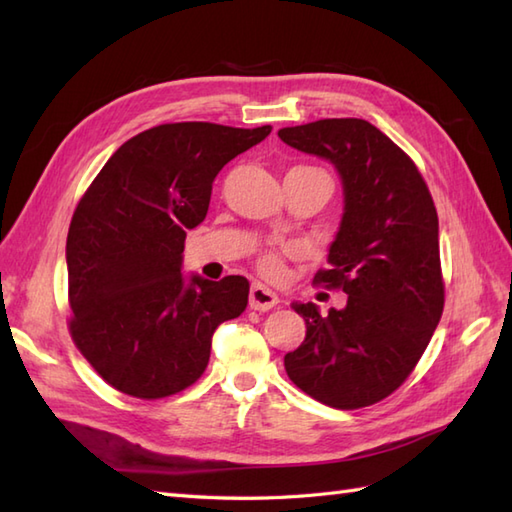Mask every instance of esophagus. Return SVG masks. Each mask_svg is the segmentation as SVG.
Listing matches in <instances>:
<instances>
[{"label": "esophagus", "mask_w": 512, "mask_h": 512, "mask_svg": "<svg viewBox=\"0 0 512 512\" xmlns=\"http://www.w3.org/2000/svg\"><path fill=\"white\" fill-rule=\"evenodd\" d=\"M277 303H279V296L261 283H255L251 288V294H248V305H251L253 310H259V312L272 310V307H275Z\"/></svg>", "instance_id": "1"}]
</instances>
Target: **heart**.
I'll return each mask as SVG.
<instances>
[{"instance_id":"obj_1","label":"heart","mask_w":512,"mask_h":512,"mask_svg":"<svg viewBox=\"0 0 512 512\" xmlns=\"http://www.w3.org/2000/svg\"><path fill=\"white\" fill-rule=\"evenodd\" d=\"M261 270H264V275H266V277H272V279L281 277L283 264H281L279 255H277V253H266V255H264V259H261Z\"/></svg>"}]
</instances>
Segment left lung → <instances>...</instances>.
Here are the masks:
<instances>
[{"label":"left lung","instance_id":"8db88e82","mask_svg":"<svg viewBox=\"0 0 512 512\" xmlns=\"http://www.w3.org/2000/svg\"><path fill=\"white\" fill-rule=\"evenodd\" d=\"M279 137L340 176V227L329 268L314 281L347 294V305L327 316L314 303H292L307 331L285 353V371L325 406H371L403 384L443 314L434 200L408 154L366 120H318L281 128Z\"/></svg>","mask_w":512,"mask_h":512}]
</instances>
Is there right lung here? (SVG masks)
Returning <instances> with one entry per match:
<instances>
[{
  "mask_svg": "<svg viewBox=\"0 0 512 512\" xmlns=\"http://www.w3.org/2000/svg\"><path fill=\"white\" fill-rule=\"evenodd\" d=\"M270 126H154L128 139L82 196L67 235L71 338L113 388L161 399L205 373L213 331L248 303L240 275H183L185 231L211 185Z\"/></svg>",
  "mask_w": 512,
  "mask_h": 512,
  "instance_id": "1",
  "label": "right lung"
}]
</instances>
